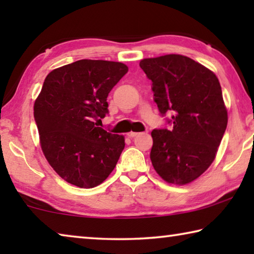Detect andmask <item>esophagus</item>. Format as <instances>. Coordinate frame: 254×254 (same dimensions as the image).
Here are the masks:
<instances>
[{
  "mask_svg": "<svg viewBox=\"0 0 254 254\" xmlns=\"http://www.w3.org/2000/svg\"><path fill=\"white\" fill-rule=\"evenodd\" d=\"M136 135H139V133H137V132H128L127 133V136L128 137H134Z\"/></svg>",
  "mask_w": 254,
  "mask_h": 254,
  "instance_id": "34e87169",
  "label": "esophagus"
}]
</instances>
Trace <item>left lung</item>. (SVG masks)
<instances>
[{
  "mask_svg": "<svg viewBox=\"0 0 254 254\" xmlns=\"http://www.w3.org/2000/svg\"><path fill=\"white\" fill-rule=\"evenodd\" d=\"M140 67L152 81L161 115L173 112L168 128L151 132L152 166L169 184L186 185L212 165L227 126L216 75L186 56L147 58Z\"/></svg>",
  "mask_w": 254,
  "mask_h": 254,
  "instance_id": "8db88e82",
  "label": "left lung"
}]
</instances>
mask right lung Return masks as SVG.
I'll return each mask as SVG.
<instances>
[{
	"mask_svg": "<svg viewBox=\"0 0 254 254\" xmlns=\"http://www.w3.org/2000/svg\"><path fill=\"white\" fill-rule=\"evenodd\" d=\"M122 63L81 59L50 71L34 102L42 152L67 183L93 188L109 177L124 136L97 127L109 113L106 98L127 74Z\"/></svg>",
	"mask_w": 254,
	"mask_h": 254,
	"instance_id": "right-lung-1",
	"label": "right lung"
}]
</instances>
